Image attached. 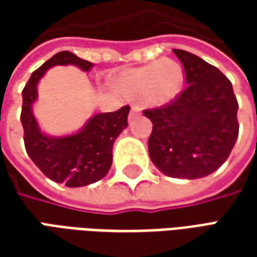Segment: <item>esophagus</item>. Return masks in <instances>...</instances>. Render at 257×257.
Returning <instances> with one entry per match:
<instances>
[{"label": "esophagus", "mask_w": 257, "mask_h": 257, "mask_svg": "<svg viewBox=\"0 0 257 257\" xmlns=\"http://www.w3.org/2000/svg\"><path fill=\"white\" fill-rule=\"evenodd\" d=\"M140 114V107L134 106L131 108V112H129V121H132L134 118H136Z\"/></svg>", "instance_id": "1"}]
</instances>
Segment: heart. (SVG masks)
<instances>
[{"instance_id": "heart-1", "label": "heart", "mask_w": 257, "mask_h": 257, "mask_svg": "<svg viewBox=\"0 0 257 257\" xmlns=\"http://www.w3.org/2000/svg\"><path fill=\"white\" fill-rule=\"evenodd\" d=\"M183 68L171 59L123 70L114 79V89L126 100H142L149 107L169 104L182 92Z\"/></svg>"}]
</instances>
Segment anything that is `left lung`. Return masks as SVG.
Instances as JSON below:
<instances>
[{
    "instance_id": "8db88e82",
    "label": "left lung",
    "mask_w": 257,
    "mask_h": 257,
    "mask_svg": "<svg viewBox=\"0 0 257 257\" xmlns=\"http://www.w3.org/2000/svg\"><path fill=\"white\" fill-rule=\"evenodd\" d=\"M187 88L175 100L146 110L153 122L149 154L164 175L205 178L226 162L238 138L237 97L219 68L182 49H173Z\"/></svg>"
}]
</instances>
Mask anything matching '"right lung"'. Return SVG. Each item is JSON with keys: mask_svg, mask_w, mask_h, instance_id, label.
I'll use <instances>...</instances> for the list:
<instances>
[{"mask_svg": "<svg viewBox=\"0 0 257 257\" xmlns=\"http://www.w3.org/2000/svg\"><path fill=\"white\" fill-rule=\"evenodd\" d=\"M68 64L82 71H89L93 66L68 51L53 55L31 74L22 92L20 121L25 131L26 151L41 172L56 183H64L67 187H82L96 183L110 171L112 145L128 126L131 107L123 106L118 111L95 114L74 134L51 136L42 132L33 112V106L38 99V82L49 68Z\"/></svg>", "mask_w": 257, "mask_h": 257, "instance_id": "right-lung-1", "label": "right lung"}]
</instances>
